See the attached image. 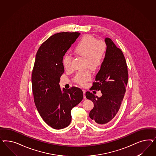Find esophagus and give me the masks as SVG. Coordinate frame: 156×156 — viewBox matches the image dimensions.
<instances>
[{"mask_svg": "<svg viewBox=\"0 0 156 156\" xmlns=\"http://www.w3.org/2000/svg\"><path fill=\"white\" fill-rule=\"evenodd\" d=\"M83 98L86 99V96H85V93H86V90H83Z\"/></svg>", "mask_w": 156, "mask_h": 156, "instance_id": "1", "label": "esophagus"}]
</instances>
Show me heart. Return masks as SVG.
<instances>
[{
    "label": "heart",
    "instance_id": "obj_1",
    "mask_svg": "<svg viewBox=\"0 0 156 156\" xmlns=\"http://www.w3.org/2000/svg\"><path fill=\"white\" fill-rule=\"evenodd\" d=\"M76 55L85 58V66L90 69L95 70L101 66L106 52V44L102 41L98 40L91 35H85L80 38L74 48ZM72 58L65 55L63 59L64 67L68 70L71 67ZM91 74L89 71L78 73L76 74L74 80L80 85H85L90 80Z\"/></svg>",
    "mask_w": 156,
    "mask_h": 156
}]
</instances>
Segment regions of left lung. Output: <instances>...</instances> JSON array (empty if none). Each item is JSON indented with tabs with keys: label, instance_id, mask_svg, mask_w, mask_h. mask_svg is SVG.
<instances>
[{
	"label": "left lung",
	"instance_id": "left-lung-1",
	"mask_svg": "<svg viewBox=\"0 0 156 156\" xmlns=\"http://www.w3.org/2000/svg\"><path fill=\"white\" fill-rule=\"evenodd\" d=\"M106 51L100 70L91 90H100L98 97L87 91L86 98L94 103L89 117L95 124L102 125L110 122L120 108L128 81V67L122 51L112 40L105 38Z\"/></svg>",
	"mask_w": 156,
	"mask_h": 156
}]
</instances>
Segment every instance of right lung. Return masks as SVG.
Instances as JSON below:
<instances>
[{"mask_svg":"<svg viewBox=\"0 0 156 156\" xmlns=\"http://www.w3.org/2000/svg\"><path fill=\"white\" fill-rule=\"evenodd\" d=\"M80 35L55 34L43 43L36 54L31 77L34 102L44 121L55 129L70 125L71 109L83 97L80 88L73 86L62 91L59 84L65 71L63 56Z\"/></svg>","mask_w":156,"mask_h":156,"instance_id":"right-lung-1","label":"right lung"}]
</instances>
